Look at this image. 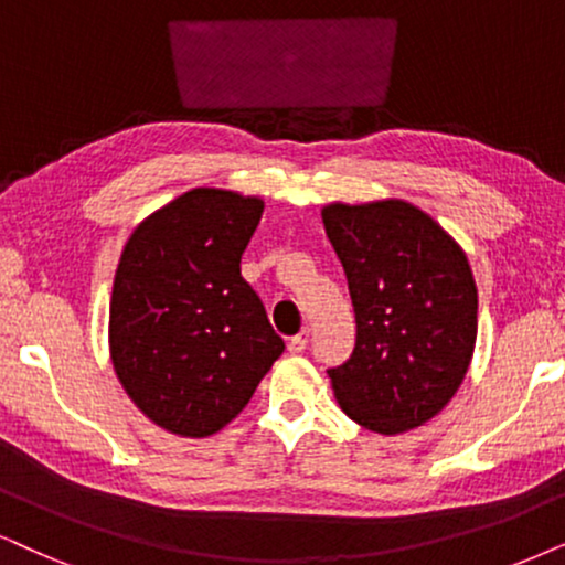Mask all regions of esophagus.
Returning <instances> with one entry per match:
<instances>
[{
  "label": "esophagus",
  "mask_w": 565,
  "mask_h": 565,
  "mask_svg": "<svg viewBox=\"0 0 565 565\" xmlns=\"http://www.w3.org/2000/svg\"><path fill=\"white\" fill-rule=\"evenodd\" d=\"M307 341H310V331H302V333L291 335V339H289V352L291 354H302L305 349H307Z\"/></svg>",
  "instance_id": "1"
}]
</instances>
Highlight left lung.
Listing matches in <instances>:
<instances>
[{
    "label": "left lung",
    "instance_id": "8db88e82",
    "mask_svg": "<svg viewBox=\"0 0 565 565\" xmlns=\"http://www.w3.org/2000/svg\"><path fill=\"white\" fill-rule=\"evenodd\" d=\"M344 266L356 344L328 370L349 419L381 435L425 425L451 402L477 341V287L467 255L406 200L323 209Z\"/></svg>",
    "mask_w": 565,
    "mask_h": 565
}]
</instances>
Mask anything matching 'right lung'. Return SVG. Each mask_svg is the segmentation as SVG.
I'll return each mask as SVG.
<instances>
[{"instance_id":"obj_1","label":"right lung","mask_w":565,"mask_h":565,"mask_svg":"<svg viewBox=\"0 0 565 565\" xmlns=\"http://www.w3.org/2000/svg\"><path fill=\"white\" fill-rule=\"evenodd\" d=\"M263 200L198 188L130 234L114 276V373L151 423L205 438L245 409L284 341L239 274Z\"/></svg>"}]
</instances>
